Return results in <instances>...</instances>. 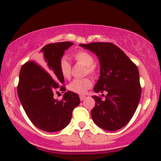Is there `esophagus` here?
I'll return each instance as SVG.
<instances>
[{
    "label": "esophagus",
    "mask_w": 161,
    "mask_h": 161,
    "mask_svg": "<svg viewBox=\"0 0 161 161\" xmlns=\"http://www.w3.org/2000/svg\"><path fill=\"white\" fill-rule=\"evenodd\" d=\"M79 98H80L81 101H84V100L86 98V96H85V95H80V96H79Z\"/></svg>",
    "instance_id": "esophagus-1"
}]
</instances>
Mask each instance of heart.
<instances>
[{"mask_svg": "<svg viewBox=\"0 0 161 161\" xmlns=\"http://www.w3.org/2000/svg\"><path fill=\"white\" fill-rule=\"evenodd\" d=\"M73 58L79 64H82L86 67L85 73H88L89 75H95L97 72V68L94 64V57L92 56L90 53L87 51H80L78 52H75L73 54ZM60 73L63 77L65 79H69L71 75V64L69 60L66 58L65 57H62L60 60ZM92 86V81L88 78L74 79L72 81L68 86V88L70 92H74V93L82 94L86 93V92L88 88H90Z\"/></svg>", "mask_w": 161, "mask_h": 161, "instance_id": "1", "label": "heart"}]
</instances>
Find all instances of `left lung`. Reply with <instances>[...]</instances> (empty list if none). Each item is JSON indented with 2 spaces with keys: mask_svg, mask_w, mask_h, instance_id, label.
Here are the masks:
<instances>
[{
  "mask_svg": "<svg viewBox=\"0 0 161 161\" xmlns=\"http://www.w3.org/2000/svg\"><path fill=\"white\" fill-rule=\"evenodd\" d=\"M79 46L95 53L99 60L100 76L94 92H107L104 100L92 96L95 101L91 111L92 119L107 131L123 128L133 116L141 97L138 67L112 43L93 42Z\"/></svg>",
  "mask_w": 161,
  "mask_h": 161,
  "instance_id": "obj_1",
  "label": "left lung"
}]
</instances>
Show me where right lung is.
Masks as SVG:
<instances>
[{"label": "right lung", "instance_id": "1", "mask_svg": "<svg viewBox=\"0 0 161 161\" xmlns=\"http://www.w3.org/2000/svg\"><path fill=\"white\" fill-rule=\"evenodd\" d=\"M73 43L69 42L49 44L41 52L43 66L29 61L22 66L17 86L18 97L31 122L45 132H53L64 129L69 123L73 109L80 103L77 94L68 91L61 101L53 98L57 88L65 92L64 78L60 64L64 52Z\"/></svg>", "mask_w": 161, "mask_h": 161}]
</instances>
